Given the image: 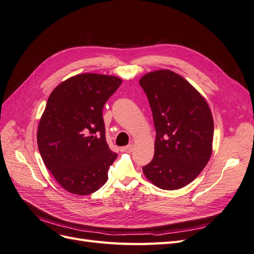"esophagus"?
Masks as SVG:
<instances>
[{
    "mask_svg": "<svg viewBox=\"0 0 254 254\" xmlns=\"http://www.w3.org/2000/svg\"><path fill=\"white\" fill-rule=\"evenodd\" d=\"M120 150H121L122 152H130V151H132V145L130 144V145L123 146V147L120 148Z\"/></svg>",
    "mask_w": 254,
    "mask_h": 254,
    "instance_id": "obj_1",
    "label": "esophagus"
}]
</instances>
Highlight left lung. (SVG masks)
<instances>
[{
  "mask_svg": "<svg viewBox=\"0 0 254 254\" xmlns=\"http://www.w3.org/2000/svg\"><path fill=\"white\" fill-rule=\"evenodd\" d=\"M140 86L148 98L156 129L155 155L143 172L160 189H181L210 160L214 135L211 110L189 81L170 70L146 74Z\"/></svg>",
  "mask_w": 254,
  "mask_h": 254,
  "instance_id": "left-lung-1",
  "label": "left lung"
}]
</instances>
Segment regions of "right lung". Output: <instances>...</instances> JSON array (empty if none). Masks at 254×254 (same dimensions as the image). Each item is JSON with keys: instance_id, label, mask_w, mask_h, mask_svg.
<instances>
[{"instance_id": "obj_1", "label": "right lung", "mask_w": 254, "mask_h": 254, "mask_svg": "<svg viewBox=\"0 0 254 254\" xmlns=\"http://www.w3.org/2000/svg\"><path fill=\"white\" fill-rule=\"evenodd\" d=\"M121 83L114 76L79 74L61 82L48 99L38 148L48 170L72 194L94 193L108 179L118 153L107 144L103 109Z\"/></svg>"}]
</instances>
